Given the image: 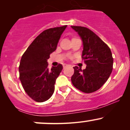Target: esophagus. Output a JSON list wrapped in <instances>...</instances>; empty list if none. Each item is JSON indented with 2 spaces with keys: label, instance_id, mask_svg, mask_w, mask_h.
Segmentation results:
<instances>
[{
  "label": "esophagus",
  "instance_id": "1",
  "mask_svg": "<svg viewBox=\"0 0 130 130\" xmlns=\"http://www.w3.org/2000/svg\"><path fill=\"white\" fill-rule=\"evenodd\" d=\"M68 65H67V64H65V63H64L63 65V68H65V67H68Z\"/></svg>",
  "mask_w": 130,
  "mask_h": 130
}]
</instances>
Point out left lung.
Returning <instances> with one entry per match:
<instances>
[{
  "instance_id": "1",
  "label": "left lung",
  "mask_w": 130,
  "mask_h": 130,
  "mask_svg": "<svg viewBox=\"0 0 130 130\" xmlns=\"http://www.w3.org/2000/svg\"><path fill=\"white\" fill-rule=\"evenodd\" d=\"M79 35L83 43L82 57L86 69L75 66L71 82L76 89L84 92H95L108 79L113 67L109 47L90 29L81 26H71Z\"/></svg>"
}]
</instances>
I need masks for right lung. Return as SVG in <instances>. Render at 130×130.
Here are the masks:
<instances>
[{"label":"right lung","instance_id":"obj_1","mask_svg":"<svg viewBox=\"0 0 130 130\" xmlns=\"http://www.w3.org/2000/svg\"><path fill=\"white\" fill-rule=\"evenodd\" d=\"M67 26L43 31L33 41L22 55L19 67V79L27 94L37 102L51 97L56 79L63 69L59 64L47 68V59L56 50L58 42Z\"/></svg>","mask_w":130,"mask_h":130}]
</instances>
